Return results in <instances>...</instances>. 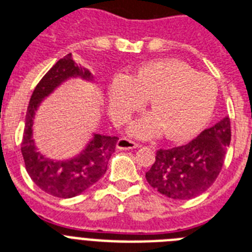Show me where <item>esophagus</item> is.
Masks as SVG:
<instances>
[{"instance_id": "34e87169", "label": "esophagus", "mask_w": 252, "mask_h": 252, "mask_svg": "<svg viewBox=\"0 0 252 252\" xmlns=\"http://www.w3.org/2000/svg\"><path fill=\"white\" fill-rule=\"evenodd\" d=\"M141 145L134 142V141L129 140V138H126V137H123L118 141V144H116V147L120 149V150H132V149H137V147H140Z\"/></svg>"}]
</instances>
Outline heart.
I'll use <instances>...</instances> for the list:
<instances>
[{
    "label": "heart",
    "mask_w": 252,
    "mask_h": 252,
    "mask_svg": "<svg viewBox=\"0 0 252 252\" xmlns=\"http://www.w3.org/2000/svg\"><path fill=\"white\" fill-rule=\"evenodd\" d=\"M112 120L126 124L133 112L150 99L151 114L130 126L133 136L150 138L164 130L169 140H185L198 132L212 115L218 87L211 76L195 72L173 59L145 63L128 76L112 80L107 89Z\"/></svg>",
    "instance_id": "obj_1"
}]
</instances>
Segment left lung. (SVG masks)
Wrapping results in <instances>:
<instances>
[{
  "label": "left lung",
  "instance_id": "1",
  "mask_svg": "<svg viewBox=\"0 0 252 252\" xmlns=\"http://www.w3.org/2000/svg\"><path fill=\"white\" fill-rule=\"evenodd\" d=\"M230 137V120L225 116L189 144L159 149L154 164L146 172L147 183L172 199L198 197L218 179Z\"/></svg>",
  "mask_w": 252,
  "mask_h": 252
}]
</instances>
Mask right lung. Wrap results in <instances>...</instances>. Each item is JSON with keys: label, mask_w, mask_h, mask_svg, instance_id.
Listing matches in <instances>:
<instances>
[{"label": "right lung", "mask_w": 252, "mask_h": 252, "mask_svg": "<svg viewBox=\"0 0 252 252\" xmlns=\"http://www.w3.org/2000/svg\"><path fill=\"white\" fill-rule=\"evenodd\" d=\"M71 77L92 81L91 71L77 66L72 55L59 59L36 85L27 108L26 126L22 138V155L30 177L45 193L58 198H72L91 188L106 173L110 157L115 151L118 137L94 133L93 138L77 157L68 160H53L38 153L33 140L36 110L45 97Z\"/></svg>", "instance_id": "add662e5"}]
</instances>
